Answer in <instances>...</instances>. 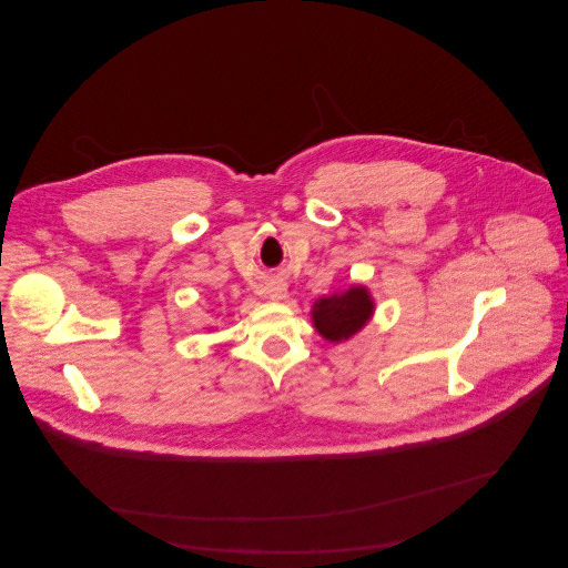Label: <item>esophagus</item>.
Here are the masks:
<instances>
[{
    "label": "esophagus",
    "instance_id": "obj_1",
    "mask_svg": "<svg viewBox=\"0 0 568 568\" xmlns=\"http://www.w3.org/2000/svg\"><path fill=\"white\" fill-rule=\"evenodd\" d=\"M286 296H288V286H286L284 282L274 280V282L267 284V298H272V301H284Z\"/></svg>",
    "mask_w": 568,
    "mask_h": 568
}]
</instances>
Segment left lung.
Segmentation results:
<instances>
[{
    "mask_svg": "<svg viewBox=\"0 0 568 568\" xmlns=\"http://www.w3.org/2000/svg\"><path fill=\"white\" fill-rule=\"evenodd\" d=\"M374 298L365 284H351L348 288L324 296L313 305L315 332L329 343H343L359 334L374 317Z\"/></svg>",
    "mask_w": 568,
    "mask_h": 568,
    "instance_id": "left-lung-1",
    "label": "left lung"
}]
</instances>
